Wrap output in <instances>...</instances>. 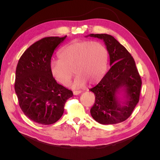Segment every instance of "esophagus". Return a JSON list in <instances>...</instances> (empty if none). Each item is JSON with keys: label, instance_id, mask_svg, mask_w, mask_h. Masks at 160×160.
<instances>
[{"label": "esophagus", "instance_id": "1", "mask_svg": "<svg viewBox=\"0 0 160 160\" xmlns=\"http://www.w3.org/2000/svg\"><path fill=\"white\" fill-rule=\"evenodd\" d=\"M81 93V91H73V94L75 95H77Z\"/></svg>", "mask_w": 160, "mask_h": 160}]
</instances>
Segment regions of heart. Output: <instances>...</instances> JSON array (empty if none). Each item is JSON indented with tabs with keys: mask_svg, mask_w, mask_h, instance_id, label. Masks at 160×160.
Here are the masks:
<instances>
[{
	"mask_svg": "<svg viewBox=\"0 0 160 160\" xmlns=\"http://www.w3.org/2000/svg\"><path fill=\"white\" fill-rule=\"evenodd\" d=\"M59 60L50 63L51 73L57 82L67 85L77 74L73 86L79 88L87 81L98 83L103 77L108 64V51L99 41H72L64 46L58 53Z\"/></svg>",
	"mask_w": 160,
	"mask_h": 160,
	"instance_id": "b5f03b06",
	"label": "heart"
}]
</instances>
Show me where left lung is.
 <instances>
[{
  "mask_svg": "<svg viewBox=\"0 0 160 160\" xmlns=\"http://www.w3.org/2000/svg\"><path fill=\"white\" fill-rule=\"evenodd\" d=\"M89 36L103 39L107 47L111 67L99 83L89 90L95 96L90 112L101 124H115L126 120L132 115L139 100L142 79L133 57L125 48L108 34H91ZM125 88L128 101L124 106L116 94Z\"/></svg>",
  "mask_w": 160,
  "mask_h": 160,
  "instance_id": "obj_1",
  "label": "left lung"
}]
</instances>
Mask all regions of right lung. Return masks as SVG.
I'll return each instance as SVG.
<instances>
[{"label":"right lung","mask_w":160,"mask_h":160,"mask_svg":"<svg viewBox=\"0 0 160 160\" xmlns=\"http://www.w3.org/2000/svg\"><path fill=\"white\" fill-rule=\"evenodd\" d=\"M66 37L41 38L28 47L18 62L14 89L19 106L37 123L57 122L63 114L66 101L73 95L71 90L57 83L50 71L52 53Z\"/></svg>","instance_id":"add662e5"}]
</instances>
